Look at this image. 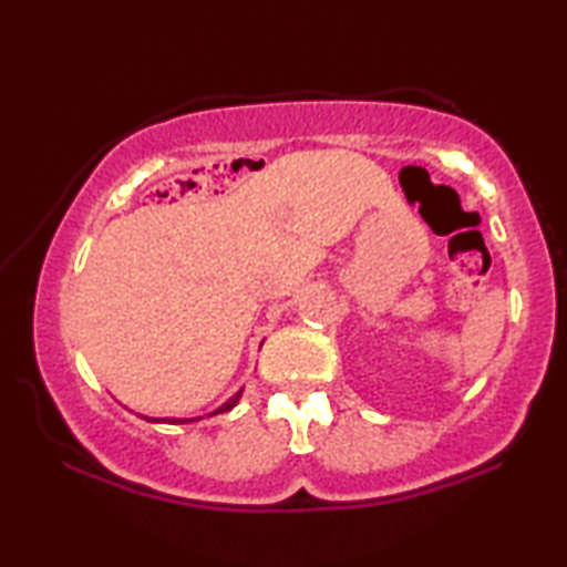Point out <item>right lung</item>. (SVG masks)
I'll return each mask as SVG.
<instances>
[{
  "label": "right lung",
  "instance_id": "add662e5",
  "mask_svg": "<svg viewBox=\"0 0 567 567\" xmlns=\"http://www.w3.org/2000/svg\"><path fill=\"white\" fill-rule=\"evenodd\" d=\"M239 398H243V390H237L233 398H229L227 402H223V405H219L217 410H213V412H207V417H213V415H219V412H227V410H233L237 402H239ZM205 415H199V417H147L145 415V420L147 422H167V425H185V422H197V420H203Z\"/></svg>",
  "mask_w": 567,
  "mask_h": 567
}]
</instances>
